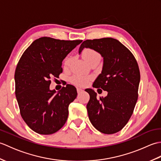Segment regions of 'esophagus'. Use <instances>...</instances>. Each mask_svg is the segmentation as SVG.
Returning a JSON list of instances; mask_svg holds the SVG:
<instances>
[{
    "instance_id": "34e87169",
    "label": "esophagus",
    "mask_w": 161,
    "mask_h": 161,
    "mask_svg": "<svg viewBox=\"0 0 161 161\" xmlns=\"http://www.w3.org/2000/svg\"><path fill=\"white\" fill-rule=\"evenodd\" d=\"M77 93H78L79 94H80V93H81V92H82V91H83V90H82V89H81V88H77Z\"/></svg>"
}]
</instances>
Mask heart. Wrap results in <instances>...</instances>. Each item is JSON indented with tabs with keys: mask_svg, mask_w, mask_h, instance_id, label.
<instances>
[{
	"mask_svg": "<svg viewBox=\"0 0 161 161\" xmlns=\"http://www.w3.org/2000/svg\"><path fill=\"white\" fill-rule=\"evenodd\" d=\"M84 60L87 63L90 64L93 61H100V54H99L96 50L91 48H85L81 53ZM72 61V57L68 56L64 60V68H68L70 66ZM92 80L91 76L83 75H74L71 77V81L74 84L77 85L78 86H85L90 82Z\"/></svg>",
	"mask_w": 161,
	"mask_h": 161,
	"instance_id": "heart-1",
	"label": "heart"
}]
</instances>
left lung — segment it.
Listing matches in <instances>:
<instances>
[{
  "instance_id": "obj_1",
  "label": "left lung",
  "mask_w": 161,
  "mask_h": 161,
  "mask_svg": "<svg viewBox=\"0 0 161 161\" xmlns=\"http://www.w3.org/2000/svg\"><path fill=\"white\" fill-rule=\"evenodd\" d=\"M85 47L96 50L103 57L102 73L93 87L108 92L105 97L97 99L93 89L85 90L90 95L86 106L88 118L99 131L113 134L126 125L135 108L141 80L138 65L130 50L117 39L86 40L79 53Z\"/></svg>"
}]
</instances>
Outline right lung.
<instances>
[{
    "mask_svg": "<svg viewBox=\"0 0 161 161\" xmlns=\"http://www.w3.org/2000/svg\"><path fill=\"white\" fill-rule=\"evenodd\" d=\"M81 42L41 37L20 57L14 74L16 97L23 120L36 133L53 134L66 123L76 88L67 84L56 93L50 89V79L62 73V61Z\"/></svg>",
    "mask_w": 161,
    "mask_h": 161,
    "instance_id": "1",
    "label": "right lung"
}]
</instances>
